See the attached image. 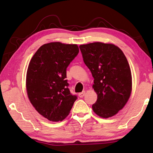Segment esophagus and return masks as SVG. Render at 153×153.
Listing matches in <instances>:
<instances>
[{
	"label": "esophagus",
	"mask_w": 153,
	"mask_h": 153,
	"mask_svg": "<svg viewBox=\"0 0 153 153\" xmlns=\"http://www.w3.org/2000/svg\"><path fill=\"white\" fill-rule=\"evenodd\" d=\"M85 94H86V92H85V91L82 92H80V93H79V94H78L79 97H80V98H82V97H84V95H85Z\"/></svg>",
	"instance_id": "obj_1"
}]
</instances>
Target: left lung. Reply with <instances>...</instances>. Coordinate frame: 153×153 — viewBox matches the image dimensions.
I'll list each match as a JSON object with an SVG mask.
<instances>
[{
  "label": "left lung",
  "instance_id": "1",
  "mask_svg": "<svg viewBox=\"0 0 153 153\" xmlns=\"http://www.w3.org/2000/svg\"><path fill=\"white\" fill-rule=\"evenodd\" d=\"M83 60L94 77L97 100L94 112L108 118L122 109L131 95L132 82L128 60L113 44L93 42L79 46Z\"/></svg>",
  "mask_w": 153,
  "mask_h": 153
}]
</instances>
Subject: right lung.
I'll return each mask as SVG.
<instances>
[{"label": "right lung", "instance_id": "right-lung-1", "mask_svg": "<svg viewBox=\"0 0 153 153\" xmlns=\"http://www.w3.org/2000/svg\"><path fill=\"white\" fill-rule=\"evenodd\" d=\"M78 53L77 45L51 42L41 46L30 62L26 75L28 98L49 121L64 120L77 98L69 89L66 70Z\"/></svg>", "mask_w": 153, "mask_h": 153}]
</instances>
